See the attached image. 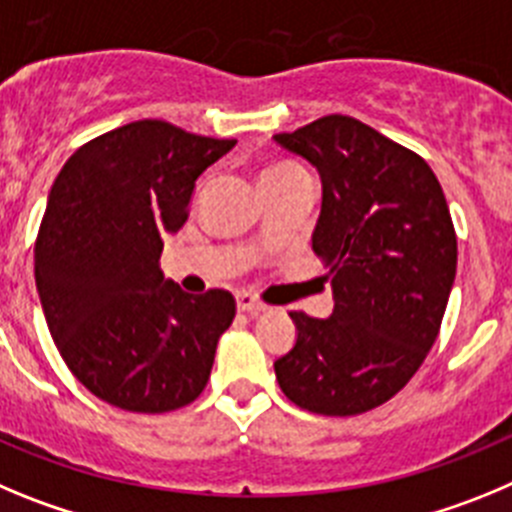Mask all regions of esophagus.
I'll return each instance as SVG.
<instances>
[{"label": "esophagus", "mask_w": 512, "mask_h": 512, "mask_svg": "<svg viewBox=\"0 0 512 512\" xmlns=\"http://www.w3.org/2000/svg\"><path fill=\"white\" fill-rule=\"evenodd\" d=\"M237 308L245 313H260L265 311V303L252 296V293H237Z\"/></svg>", "instance_id": "esophagus-1"}]
</instances>
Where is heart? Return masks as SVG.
I'll return each mask as SVG.
<instances>
[{"mask_svg":"<svg viewBox=\"0 0 512 512\" xmlns=\"http://www.w3.org/2000/svg\"><path fill=\"white\" fill-rule=\"evenodd\" d=\"M298 165L293 163H273L267 165L265 170H262V181H273V178H283V176H290V173H298Z\"/></svg>","mask_w":512,"mask_h":512,"instance_id":"b5f03b06","label":"heart"}]
</instances>
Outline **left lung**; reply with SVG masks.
Segmentation results:
<instances>
[{"instance_id":"obj_1","label":"left lung","mask_w":512,"mask_h":512,"mask_svg":"<svg viewBox=\"0 0 512 512\" xmlns=\"http://www.w3.org/2000/svg\"><path fill=\"white\" fill-rule=\"evenodd\" d=\"M273 140L319 170L313 252L334 288L329 319L290 311L298 336L275 377L303 411H372L408 385L439 336L457 275L444 191L421 155L344 114Z\"/></svg>"}]
</instances>
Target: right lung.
<instances>
[{"mask_svg":"<svg viewBox=\"0 0 512 512\" xmlns=\"http://www.w3.org/2000/svg\"><path fill=\"white\" fill-rule=\"evenodd\" d=\"M234 142L140 119L78 147L50 188L35 239L45 321L68 370L114 408L176 411L209 382L237 303L165 283L160 252L196 178Z\"/></svg>","mask_w":512,"mask_h":512,"instance_id":"obj_1","label":"right lung"}]
</instances>
